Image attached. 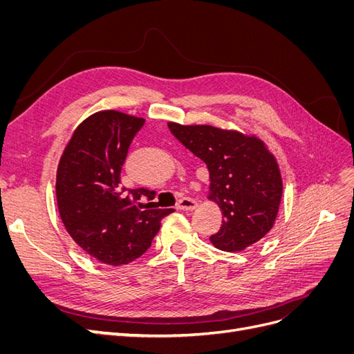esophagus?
Here are the masks:
<instances>
[{"instance_id":"34e87169","label":"esophagus","mask_w":354,"mask_h":354,"mask_svg":"<svg viewBox=\"0 0 354 354\" xmlns=\"http://www.w3.org/2000/svg\"><path fill=\"white\" fill-rule=\"evenodd\" d=\"M198 207V202L192 198H181L177 202V208L178 209H183V211H192V209H196Z\"/></svg>"}]
</instances>
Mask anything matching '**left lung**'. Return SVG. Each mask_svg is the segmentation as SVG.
<instances>
[{"mask_svg": "<svg viewBox=\"0 0 354 354\" xmlns=\"http://www.w3.org/2000/svg\"><path fill=\"white\" fill-rule=\"evenodd\" d=\"M169 131L209 171L208 199L223 214L220 230L209 241L238 252L259 242L273 227L282 199V177L274 155L263 140L212 125L168 122Z\"/></svg>", "mask_w": 354, "mask_h": 354, "instance_id": "8db88e82", "label": "left lung"}]
</instances>
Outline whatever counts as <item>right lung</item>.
<instances>
[{
  "mask_svg": "<svg viewBox=\"0 0 354 354\" xmlns=\"http://www.w3.org/2000/svg\"><path fill=\"white\" fill-rule=\"evenodd\" d=\"M143 118L95 112L73 131L56 177L60 218L71 238L103 264L142 257L173 208L152 205L155 192L121 187V169Z\"/></svg>",
  "mask_w": 354,
  "mask_h": 354,
  "instance_id": "right-lung-1",
  "label": "right lung"
}]
</instances>
